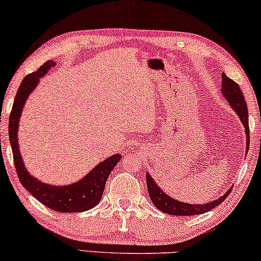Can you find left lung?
Returning <instances> with one entry per match:
<instances>
[{"instance_id": "8db88e82", "label": "left lung", "mask_w": 261, "mask_h": 261, "mask_svg": "<svg viewBox=\"0 0 261 261\" xmlns=\"http://www.w3.org/2000/svg\"><path fill=\"white\" fill-rule=\"evenodd\" d=\"M223 97L226 101L229 103L230 108L234 110L235 114L240 119L242 126L245 128L246 134V154L248 152L249 147V127H248V110L247 105L242 95V91L240 90V87L228 78L226 74L222 73V89H221ZM146 181H147V190L151 197V201L160 212L169 214V215L174 216H190V215H199V214L206 213L209 210L215 208V206L220 205L228 195L230 194L231 188L230 187L223 194L221 197L214 199V201L209 203H202V204H196V203H185L180 202L178 199H174L166 194L165 191L159 188V185L155 183L152 176H149L148 172H146Z\"/></svg>"}]
</instances>
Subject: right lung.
<instances>
[{"mask_svg":"<svg viewBox=\"0 0 261 261\" xmlns=\"http://www.w3.org/2000/svg\"><path fill=\"white\" fill-rule=\"evenodd\" d=\"M55 65L56 63L53 60H47L38 71L24 77L16 92L12 113L9 116L8 129L14 164H15L17 176H19L22 187L44 205L59 213L87 212L97 205L98 202L101 201L106 181L116 164L120 162L121 154L115 153L112 156L102 160L90 172H88L83 178L74 183L67 185H52L44 183L28 172L19 148V134L17 133H19L20 117L28 96L38 87L39 80L47 74L48 71Z\"/></svg>","mask_w":261,"mask_h":261,"instance_id":"add662e5","label":"right lung"}]
</instances>
